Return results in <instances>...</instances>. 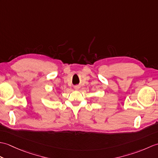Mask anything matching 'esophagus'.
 <instances>
[{
  "label": "esophagus",
  "instance_id": "obj_1",
  "mask_svg": "<svg viewBox=\"0 0 158 158\" xmlns=\"http://www.w3.org/2000/svg\"><path fill=\"white\" fill-rule=\"evenodd\" d=\"M78 88H79L78 86H76V87H75V89H78Z\"/></svg>",
  "mask_w": 158,
  "mask_h": 158
}]
</instances>
